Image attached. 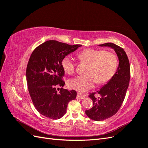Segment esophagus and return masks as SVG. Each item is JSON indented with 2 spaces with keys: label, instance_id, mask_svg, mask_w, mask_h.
I'll use <instances>...</instances> for the list:
<instances>
[{
  "label": "esophagus",
  "instance_id": "1",
  "mask_svg": "<svg viewBox=\"0 0 148 148\" xmlns=\"http://www.w3.org/2000/svg\"><path fill=\"white\" fill-rule=\"evenodd\" d=\"M84 96L83 95H81V94H78L77 96V97L78 98V99H84Z\"/></svg>",
  "mask_w": 148,
  "mask_h": 148
}]
</instances>
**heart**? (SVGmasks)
Here are the masks:
<instances>
[{"label": "heart", "mask_w": 148, "mask_h": 148, "mask_svg": "<svg viewBox=\"0 0 148 148\" xmlns=\"http://www.w3.org/2000/svg\"><path fill=\"white\" fill-rule=\"evenodd\" d=\"M78 58L88 65L86 75L77 76L69 80V86L79 92H84L95 86V83H105L112 78L118 68V59L114 53L104 50L89 49L79 52ZM62 66L66 73L71 74L75 70L73 58L65 56Z\"/></svg>", "instance_id": "b5f03b06"}]
</instances>
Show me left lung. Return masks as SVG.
Here are the masks:
<instances>
[{
  "label": "left lung",
  "instance_id": "left-lung-1",
  "mask_svg": "<svg viewBox=\"0 0 148 148\" xmlns=\"http://www.w3.org/2000/svg\"><path fill=\"white\" fill-rule=\"evenodd\" d=\"M99 46L113 49L117 53L119 64L112 78L99 90L89 94L93 106L85 113L89 119L95 121L106 120L117 112L126 95L130 78V66L123 49L110 42L100 44ZM96 93L100 96L95 97Z\"/></svg>",
  "mask_w": 148,
  "mask_h": 148
}]
</instances>
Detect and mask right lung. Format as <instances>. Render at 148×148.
<instances>
[{
  "mask_svg": "<svg viewBox=\"0 0 148 148\" xmlns=\"http://www.w3.org/2000/svg\"><path fill=\"white\" fill-rule=\"evenodd\" d=\"M81 46L50 40L31 53L26 68L29 93L36 109L47 118L60 119L66 113L69 102L75 99L77 92L63 89L65 82L62 78L65 71L62 60Z\"/></svg>",
  "mask_w": 148,
  "mask_h": 148,
  "instance_id": "add662e5",
  "label": "right lung"
}]
</instances>
